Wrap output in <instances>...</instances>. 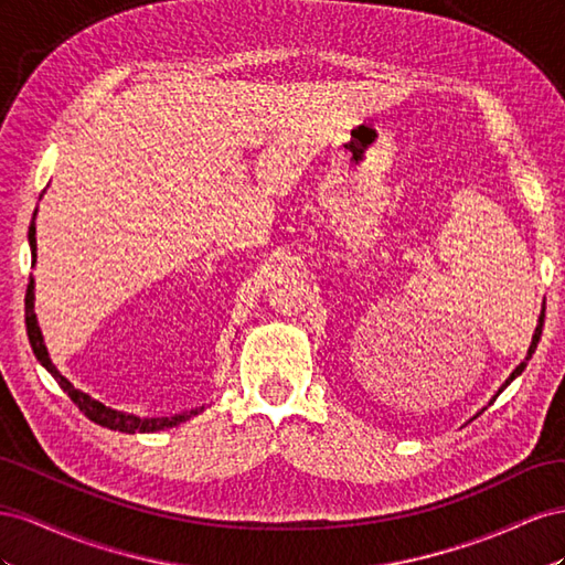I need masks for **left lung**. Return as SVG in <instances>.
<instances>
[{
	"label": "left lung",
	"instance_id": "obj_1",
	"mask_svg": "<svg viewBox=\"0 0 565 565\" xmlns=\"http://www.w3.org/2000/svg\"><path fill=\"white\" fill-rule=\"evenodd\" d=\"M542 327H544V310L540 312V319H537V329H535V333H533V343H530V348H527V358H525V362H521L519 366H515V369H513V372H511V376H509V379H507V383L502 385V391L507 388V385H509V383H511V381H513L515 376H521V374H523V369L527 366V360H530V358H533V352H535V348H537V343H540V335H542ZM502 391H499V393H502Z\"/></svg>",
	"mask_w": 565,
	"mask_h": 565
}]
</instances>
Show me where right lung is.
<instances>
[{
	"label": "right lung",
	"mask_w": 565,
	"mask_h": 565,
	"mask_svg": "<svg viewBox=\"0 0 565 565\" xmlns=\"http://www.w3.org/2000/svg\"><path fill=\"white\" fill-rule=\"evenodd\" d=\"M28 241H30L32 257H38L35 255V250H38L35 217H32V222H30ZM32 263H35V260H32ZM25 327H28V338H30L32 352H35V358L40 360V364L56 379V383L61 385L63 393H68V397L77 405V409L83 412L89 418V422H94V424H99V426L110 428V430H120V433H156V430L172 428L177 424L186 422V418L196 416L199 412H203V407H196V409L174 414V416H153V418H147V416H135V414H125V412H118V409H110V407L104 405V402L89 397L83 391H77L66 376L58 374V369L54 366L50 352H46L44 338H42V331L38 327V317H35V281H32V279L28 284V294H25Z\"/></svg>",
	"instance_id": "1"
}]
</instances>
